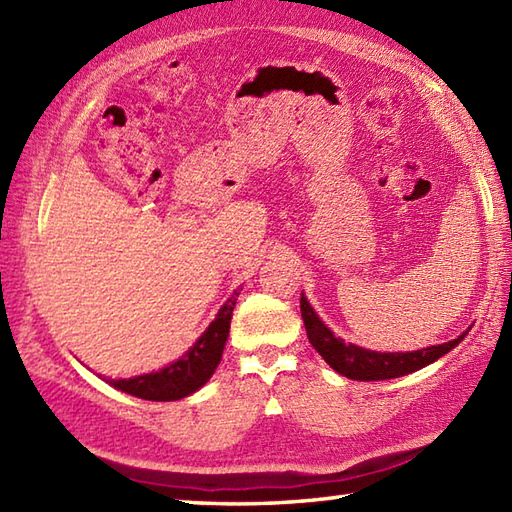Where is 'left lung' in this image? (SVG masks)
<instances>
[{"mask_svg": "<svg viewBox=\"0 0 512 512\" xmlns=\"http://www.w3.org/2000/svg\"><path fill=\"white\" fill-rule=\"evenodd\" d=\"M301 319L306 323L308 339L314 350H317L323 361L328 363L336 372L352 378V380H387V378H398L416 372V369L438 361L440 356L447 354L458 345L464 334L442 345H431L424 347V350L416 352H372L363 350V347L343 343L341 339L325 328V323L319 321L317 314L310 308L306 297H301Z\"/></svg>", "mask_w": 512, "mask_h": 512, "instance_id": "left-lung-1", "label": "left lung"}]
</instances>
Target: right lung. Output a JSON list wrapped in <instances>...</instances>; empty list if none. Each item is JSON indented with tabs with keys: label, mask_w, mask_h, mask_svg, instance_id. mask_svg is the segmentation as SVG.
<instances>
[{
	"label": "right lung",
	"mask_w": 512,
	"mask_h": 512,
	"mask_svg": "<svg viewBox=\"0 0 512 512\" xmlns=\"http://www.w3.org/2000/svg\"><path fill=\"white\" fill-rule=\"evenodd\" d=\"M239 297V290H235L228 301L217 312L215 321L206 328L191 350L178 358L176 363L160 369L156 374H143L136 378H123V380H107L116 389L125 391L143 400H156V402H169L180 400L184 396L198 391L206 380L215 372V367L222 361L224 343L231 328V317L235 310V303Z\"/></svg>",
	"instance_id": "obj_1"
}]
</instances>
